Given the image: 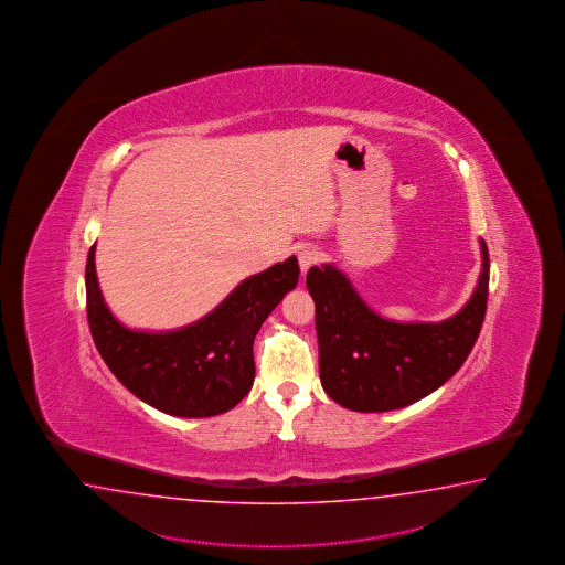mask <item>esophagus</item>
<instances>
[{
  "label": "esophagus",
  "instance_id": "esophagus-1",
  "mask_svg": "<svg viewBox=\"0 0 565 565\" xmlns=\"http://www.w3.org/2000/svg\"><path fill=\"white\" fill-rule=\"evenodd\" d=\"M320 262V252H318V247H313V245H306V247H301L300 252H298V264H300L301 274H306L312 265L318 264Z\"/></svg>",
  "mask_w": 565,
  "mask_h": 565
}]
</instances>
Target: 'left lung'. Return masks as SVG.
I'll use <instances>...</instances> for the list:
<instances>
[{"mask_svg":"<svg viewBox=\"0 0 565 565\" xmlns=\"http://www.w3.org/2000/svg\"><path fill=\"white\" fill-rule=\"evenodd\" d=\"M465 308L441 322H393L373 312L334 265L310 267L320 381L330 399L363 414L402 409L441 387L477 342L489 298V249Z\"/></svg>","mask_w":565,"mask_h":565,"instance_id":"obj_1","label":"left lung"}]
</instances>
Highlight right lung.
I'll return each mask as SVG.
<instances>
[{"label":"right lung","instance_id":"right-lung-1","mask_svg":"<svg viewBox=\"0 0 565 565\" xmlns=\"http://www.w3.org/2000/svg\"><path fill=\"white\" fill-rule=\"evenodd\" d=\"M298 277V259L289 257L241 281L199 322L170 332H141L109 312L93 245L85 269L88 328L103 361L141 402L178 417L225 414L252 390L255 334L296 288Z\"/></svg>","mask_w":565,"mask_h":565}]
</instances>
